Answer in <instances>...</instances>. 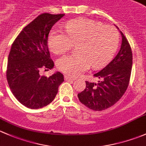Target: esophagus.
Masks as SVG:
<instances>
[{
    "instance_id": "obj_1",
    "label": "esophagus",
    "mask_w": 146,
    "mask_h": 146,
    "mask_svg": "<svg viewBox=\"0 0 146 146\" xmlns=\"http://www.w3.org/2000/svg\"><path fill=\"white\" fill-rule=\"evenodd\" d=\"M76 79L75 77H70V76H64V80L67 81V82H70V81H74Z\"/></svg>"
}]
</instances>
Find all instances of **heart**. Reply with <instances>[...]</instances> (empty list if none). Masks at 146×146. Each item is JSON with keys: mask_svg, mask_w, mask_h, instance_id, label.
Returning <instances> with one entry per match:
<instances>
[{"mask_svg": "<svg viewBox=\"0 0 146 146\" xmlns=\"http://www.w3.org/2000/svg\"><path fill=\"white\" fill-rule=\"evenodd\" d=\"M66 34L52 29L48 37L50 50L63 55L76 44V54L59 59L57 67L69 76H79L89 69L103 67L112 59L119 43V33L111 25L89 19H78L65 25Z\"/></svg>", "mask_w": 146, "mask_h": 146, "instance_id": "obj_1", "label": "heart"}]
</instances>
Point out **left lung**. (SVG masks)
Here are the masks:
<instances>
[{
  "instance_id": "obj_1",
  "label": "left lung",
  "mask_w": 146,
  "mask_h": 146,
  "mask_svg": "<svg viewBox=\"0 0 146 146\" xmlns=\"http://www.w3.org/2000/svg\"><path fill=\"white\" fill-rule=\"evenodd\" d=\"M121 32V31H120ZM121 48L106 67L94 75L98 83L86 82V88L78 94L81 103L94 111H102L115 104L128 88L132 67V51L122 32Z\"/></svg>"
}]
</instances>
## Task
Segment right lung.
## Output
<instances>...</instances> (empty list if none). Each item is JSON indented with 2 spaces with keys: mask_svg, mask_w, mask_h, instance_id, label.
<instances>
[{
  "mask_svg": "<svg viewBox=\"0 0 146 146\" xmlns=\"http://www.w3.org/2000/svg\"><path fill=\"white\" fill-rule=\"evenodd\" d=\"M64 15H39L22 30L12 45L6 71L7 82L16 99L31 109L50 104L64 82L59 72L49 77L40 74L41 70L48 71L54 67L48 37L52 26Z\"/></svg>",
  "mask_w": 146,
  "mask_h": 146,
  "instance_id": "obj_1",
  "label": "right lung"
}]
</instances>
